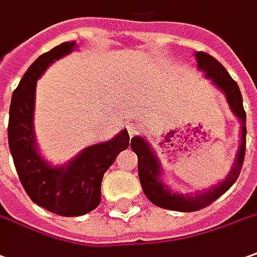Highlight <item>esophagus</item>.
<instances>
[{
	"mask_svg": "<svg viewBox=\"0 0 257 257\" xmlns=\"http://www.w3.org/2000/svg\"><path fill=\"white\" fill-rule=\"evenodd\" d=\"M139 131H141V123H138V122H135V123H131V125L128 126L129 136H135Z\"/></svg>",
	"mask_w": 257,
	"mask_h": 257,
	"instance_id": "obj_1",
	"label": "esophagus"
}]
</instances>
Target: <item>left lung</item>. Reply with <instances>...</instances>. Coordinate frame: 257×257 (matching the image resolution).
Listing matches in <instances>:
<instances>
[{"label":"left lung","instance_id":"1","mask_svg":"<svg viewBox=\"0 0 257 257\" xmlns=\"http://www.w3.org/2000/svg\"><path fill=\"white\" fill-rule=\"evenodd\" d=\"M195 57L198 62V69L204 70L207 77L211 78L214 81V84L225 92L226 101L231 105L233 114L236 115L242 122V135H240L242 143H240L238 158H236L233 169L231 170V174L225 179V181L219 183L216 187L209 188L201 194H195L194 197L172 193L162 183L160 166H159L158 159L152 153L146 141L142 139L141 136H134L131 139V148L138 156V173H139V180L142 184L143 193L155 205H158L160 208L181 211V212H193V211L205 208L215 200H218L221 195L225 194L233 186V183L238 180L240 170H242L246 151V112L243 109L242 94H240L236 81L229 76V73L225 70L224 66L218 62L215 57H212L205 52H197Z\"/></svg>","mask_w":257,"mask_h":257}]
</instances>
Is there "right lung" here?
Returning a JSON list of instances; mask_svg holds the SVG:
<instances>
[{"label": "right lung", "instance_id": "obj_1", "mask_svg": "<svg viewBox=\"0 0 257 257\" xmlns=\"http://www.w3.org/2000/svg\"><path fill=\"white\" fill-rule=\"evenodd\" d=\"M74 48L76 42H64L31 64L12 94L8 121L10 151L26 194L42 208L62 216L84 215L98 207L104 173L129 146L128 131L123 129L112 141L92 145L62 167L49 166L36 152L32 131L36 81Z\"/></svg>", "mask_w": 257, "mask_h": 257}]
</instances>
